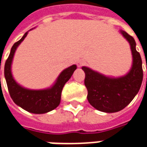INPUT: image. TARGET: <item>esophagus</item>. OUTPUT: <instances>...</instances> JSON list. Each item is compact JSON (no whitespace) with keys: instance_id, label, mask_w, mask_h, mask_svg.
<instances>
[{"instance_id":"1","label":"esophagus","mask_w":147,"mask_h":147,"mask_svg":"<svg viewBox=\"0 0 147 147\" xmlns=\"http://www.w3.org/2000/svg\"><path fill=\"white\" fill-rule=\"evenodd\" d=\"M83 64H84V62L82 61V60H78V61H76V65H77V66L79 67V68H80L81 66H82V65H83Z\"/></svg>"}]
</instances>
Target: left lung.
<instances>
[{
    "instance_id": "1",
    "label": "left lung",
    "mask_w": 147,
    "mask_h": 147,
    "mask_svg": "<svg viewBox=\"0 0 147 147\" xmlns=\"http://www.w3.org/2000/svg\"><path fill=\"white\" fill-rule=\"evenodd\" d=\"M120 32L129 43L132 55V65L128 73L115 78L106 76L86 66L82 67L86 75L88 101L94 108L103 112H118L124 109L137 94L143 82L142 59L136 49L134 38L123 30Z\"/></svg>"
}]
</instances>
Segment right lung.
Returning a JSON list of instances; mask_svg holds the SVG:
<instances>
[{
  "label": "right lung",
  "mask_w": 147,
  "mask_h": 147,
  "mask_svg": "<svg viewBox=\"0 0 147 147\" xmlns=\"http://www.w3.org/2000/svg\"><path fill=\"white\" fill-rule=\"evenodd\" d=\"M28 32H26L21 40L16 42L11 49L9 56L4 65V77L10 96L15 104L30 113L45 114L55 109L59 105L63 87L72 76L77 66L73 65L63 70L51 87L43 90H30L22 86L13 77L11 65L16 50L26 37Z\"/></svg>",
  "instance_id": "1"
}]
</instances>
